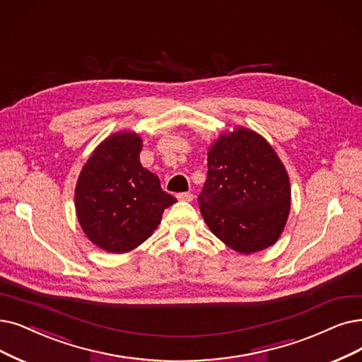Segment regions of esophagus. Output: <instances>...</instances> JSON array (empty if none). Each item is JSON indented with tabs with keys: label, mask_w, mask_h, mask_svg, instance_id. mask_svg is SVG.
I'll return each mask as SVG.
<instances>
[{
	"label": "esophagus",
	"mask_w": 362,
	"mask_h": 362,
	"mask_svg": "<svg viewBox=\"0 0 362 362\" xmlns=\"http://www.w3.org/2000/svg\"><path fill=\"white\" fill-rule=\"evenodd\" d=\"M177 197L180 200H182V202H192L193 200V194L192 193H180Z\"/></svg>",
	"instance_id": "obj_1"
}]
</instances>
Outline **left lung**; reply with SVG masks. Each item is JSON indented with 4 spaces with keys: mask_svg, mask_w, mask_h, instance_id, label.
I'll use <instances>...</instances> for the list:
<instances>
[{
    "mask_svg": "<svg viewBox=\"0 0 362 362\" xmlns=\"http://www.w3.org/2000/svg\"><path fill=\"white\" fill-rule=\"evenodd\" d=\"M199 206L212 233L236 252L263 251L281 238L290 215L291 185L264 136L236 126L212 142Z\"/></svg>",
    "mask_w": 362,
    "mask_h": 362,
    "instance_id": "left-lung-1",
    "label": "left lung"
}]
</instances>
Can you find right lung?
Masks as SVG:
<instances>
[{
	"mask_svg": "<svg viewBox=\"0 0 362 362\" xmlns=\"http://www.w3.org/2000/svg\"><path fill=\"white\" fill-rule=\"evenodd\" d=\"M142 138L132 131L107 136L84 163L74 204L81 230L98 248L123 254L146 242L177 202L139 162Z\"/></svg>",
	"mask_w": 362,
	"mask_h": 362,
	"instance_id": "add662e5",
	"label": "right lung"
}]
</instances>
